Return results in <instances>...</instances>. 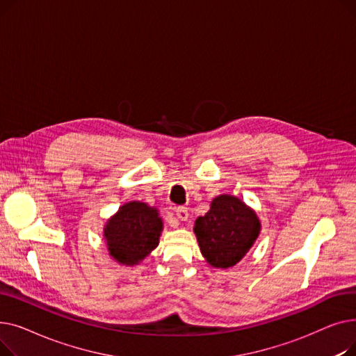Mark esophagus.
I'll use <instances>...</instances> for the list:
<instances>
[{
  "mask_svg": "<svg viewBox=\"0 0 356 356\" xmlns=\"http://www.w3.org/2000/svg\"><path fill=\"white\" fill-rule=\"evenodd\" d=\"M176 215H177V218H179L180 220H188V218H189L188 208H184V207L176 208Z\"/></svg>",
  "mask_w": 356,
  "mask_h": 356,
  "instance_id": "esophagus-1",
  "label": "esophagus"
}]
</instances>
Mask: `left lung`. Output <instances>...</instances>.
Wrapping results in <instances>:
<instances>
[{
    "instance_id": "8db88e82",
    "label": "left lung",
    "mask_w": 356,
    "mask_h": 356,
    "mask_svg": "<svg viewBox=\"0 0 356 356\" xmlns=\"http://www.w3.org/2000/svg\"><path fill=\"white\" fill-rule=\"evenodd\" d=\"M255 212L231 195L216 196L211 209L195 222L202 255L216 268H229L245 257L259 235Z\"/></svg>"
}]
</instances>
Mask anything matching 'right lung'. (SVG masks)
<instances>
[{"instance_id":"1","label":"right lung","mask_w":356,"mask_h":356,"mask_svg":"<svg viewBox=\"0 0 356 356\" xmlns=\"http://www.w3.org/2000/svg\"><path fill=\"white\" fill-rule=\"evenodd\" d=\"M163 220L156 208L128 202L104 228L109 255L122 266H136L159 245Z\"/></svg>"}]
</instances>
